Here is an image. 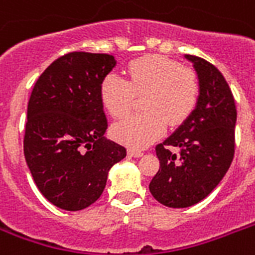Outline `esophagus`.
<instances>
[{
  "mask_svg": "<svg viewBox=\"0 0 255 255\" xmlns=\"http://www.w3.org/2000/svg\"><path fill=\"white\" fill-rule=\"evenodd\" d=\"M128 156H132V158H140L143 152L141 151H137V149H132V148H128L127 151Z\"/></svg>",
  "mask_w": 255,
  "mask_h": 255,
  "instance_id": "esophagus-1",
  "label": "esophagus"
}]
</instances>
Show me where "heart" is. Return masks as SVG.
<instances>
[{
    "label": "heart",
    "instance_id": "obj_1",
    "mask_svg": "<svg viewBox=\"0 0 255 255\" xmlns=\"http://www.w3.org/2000/svg\"><path fill=\"white\" fill-rule=\"evenodd\" d=\"M128 79L110 73L100 84L103 106L120 119L140 97L143 114L114 126L115 139L131 148H145L163 135L167 123L178 127L197 108L201 84L195 71L163 56H148L128 64Z\"/></svg>",
    "mask_w": 255,
    "mask_h": 255
}]
</instances>
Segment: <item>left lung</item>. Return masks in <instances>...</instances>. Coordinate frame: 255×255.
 <instances>
[{"instance_id":"left-lung-1","label":"left lung","mask_w":255,"mask_h":255,"mask_svg":"<svg viewBox=\"0 0 255 255\" xmlns=\"http://www.w3.org/2000/svg\"><path fill=\"white\" fill-rule=\"evenodd\" d=\"M197 71V108L176 131L156 145L160 167L149 183L152 197L172 209L203 201L226 175L236 149L237 110L222 73L205 58L186 54ZM180 148V156L170 151Z\"/></svg>"}]
</instances>
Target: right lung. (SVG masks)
<instances>
[{
	"label": "right lung",
	"mask_w": 255,
	"mask_h": 255,
	"mask_svg": "<svg viewBox=\"0 0 255 255\" xmlns=\"http://www.w3.org/2000/svg\"><path fill=\"white\" fill-rule=\"evenodd\" d=\"M115 65L111 54L71 52L50 64L33 87L24 155L37 188L58 209L79 211L95 203L111 167L127 155L104 136L100 84Z\"/></svg>",
	"instance_id": "1"
}]
</instances>
